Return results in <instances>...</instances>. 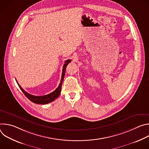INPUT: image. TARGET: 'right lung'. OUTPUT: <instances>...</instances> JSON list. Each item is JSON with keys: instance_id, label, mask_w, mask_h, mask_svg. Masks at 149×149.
Returning a JSON list of instances; mask_svg holds the SVG:
<instances>
[{"instance_id": "1", "label": "right lung", "mask_w": 149, "mask_h": 149, "mask_svg": "<svg viewBox=\"0 0 149 149\" xmlns=\"http://www.w3.org/2000/svg\"><path fill=\"white\" fill-rule=\"evenodd\" d=\"M71 62V59H68L65 62L64 65H63L61 79V82L59 85V86L55 91H54L52 93H51L49 94H47V95H42V96H35V95H31V94L26 93L22 87L20 86V85L18 84L17 81L16 80V81L17 82V84L19 86L20 89L21 90V91L23 92V93L25 94V95L32 102H33L34 103H36V104H46L49 103V102L54 101L60 95V93H61V91L62 84L63 78H64V76H65V70H66V68H67L68 64Z\"/></svg>"}]
</instances>
